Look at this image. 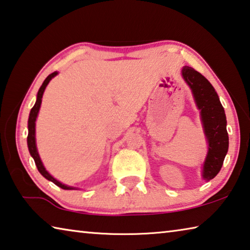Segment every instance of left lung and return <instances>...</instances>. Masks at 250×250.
Instances as JSON below:
<instances>
[{
	"instance_id": "left-lung-1",
	"label": "left lung",
	"mask_w": 250,
	"mask_h": 250,
	"mask_svg": "<svg viewBox=\"0 0 250 250\" xmlns=\"http://www.w3.org/2000/svg\"><path fill=\"white\" fill-rule=\"evenodd\" d=\"M181 72L200 110L204 131L208 141V153L204 162L203 178L209 181L220 171L228 151L229 138L226 128L227 120L225 110L211 83L203 74L190 66H184Z\"/></svg>"
}]
</instances>
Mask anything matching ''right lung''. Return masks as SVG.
Segmentation results:
<instances>
[{
  "label": "right lung",
  "instance_id": "add662e5",
  "mask_svg": "<svg viewBox=\"0 0 250 250\" xmlns=\"http://www.w3.org/2000/svg\"><path fill=\"white\" fill-rule=\"evenodd\" d=\"M57 74H58V72L55 71V72L51 73L50 75H47V78L45 79L44 82L42 83L41 88L39 89V92H38V96H37V102H35L33 108L31 109L29 121H27V128H29V134H27V146H29L30 154L32 156V158L34 159V162H35V165H37L38 170L40 171V173H41V175L45 178V179L52 181L53 184H55L58 186V187H60L62 189L72 190V189H75V188L74 187H69V186L61 184L60 181H58L57 179H55V178H53L49 172L46 171L44 166H43V164H42L41 159H40V156H39V152H38V149H37V144H35V121H37V117H38L40 106H41L43 92H44L46 85L49 84L51 79L54 78Z\"/></svg>",
  "mask_w": 250,
  "mask_h": 250
}]
</instances>
